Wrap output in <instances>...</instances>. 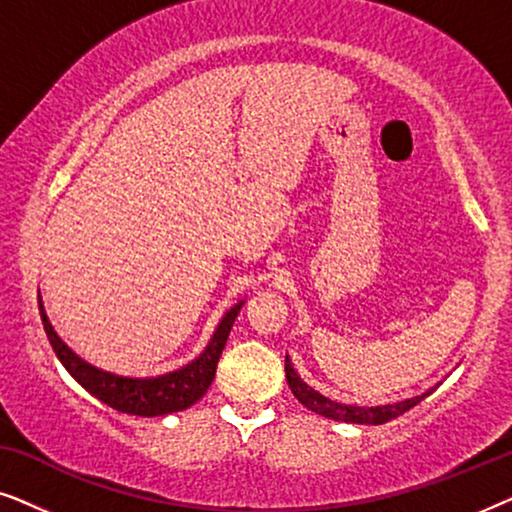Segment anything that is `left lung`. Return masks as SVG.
Returning a JSON list of instances; mask_svg holds the SVG:
<instances>
[{
	"mask_svg": "<svg viewBox=\"0 0 512 512\" xmlns=\"http://www.w3.org/2000/svg\"><path fill=\"white\" fill-rule=\"evenodd\" d=\"M284 370H286V382H289L293 396H296L307 410L317 412V415H324L328 419H338V422H349V424H384L389 422V419H396L398 415H403V412H408L412 405L424 401V396L431 394V391H426L422 396L408 398V401H401V403L375 405V408H359V405L335 403L331 398L321 396L319 391L307 387V384L298 377L296 370H293L289 356H286Z\"/></svg>",
	"mask_w": 512,
	"mask_h": 512,
	"instance_id": "left-lung-1",
	"label": "left lung"
}]
</instances>
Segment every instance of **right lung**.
I'll return each instance as SVG.
<instances>
[{
  "instance_id": "1",
  "label": "right lung",
  "mask_w": 512,
  "mask_h": 512,
  "mask_svg": "<svg viewBox=\"0 0 512 512\" xmlns=\"http://www.w3.org/2000/svg\"><path fill=\"white\" fill-rule=\"evenodd\" d=\"M240 307L242 303L235 305L233 310L223 317L205 352H202L193 363H188V366L160 377H123L90 366V363L83 361L81 356H76L72 349L58 338V333L53 331L51 321H48L44 305H41L39 298L41 324H44L48 342H51L53 352L58 354L62 366L67 368V373L72 375L83 389L90 391L95 398H100L102 403H107L109 408L139 417H158L186 410L207 394L209 384L214 382L216 363H219V356L223 352V347H226L230 328L235 324Z\"/></svg>"
}]
</instances>
